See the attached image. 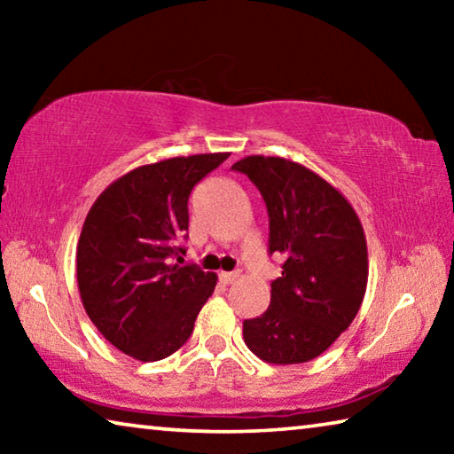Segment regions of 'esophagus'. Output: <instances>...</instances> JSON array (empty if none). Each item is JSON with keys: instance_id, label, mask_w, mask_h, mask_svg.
<instances>
[{"instance_id": "esophagus-1", "label": "esophagus", "mask_w": 454, "mask_h": 454, "mask_svg": "<svg viewBox=\"0 0 454 454\" xmlns=\"http://www.w3.org/2000/svg\"><path fill=\"white\" fill-rule=\"evenodd\" d=\"M238 272H220V282H224V284H234L236 280H238Z\"/></svg>"}]
</instances>
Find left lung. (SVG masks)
<instances>
[{"label": "left lung", "instance_id": "left-lung-1", "mask_svg": "<svg viewBox=\"0 0 454 454\" xmlns=\"http://www.w3.org/2000/svg\"><path fill=\"white\" fill-rule=\"evenodd\" d=\"M232 170L260 190L268 252L284 258L270 306L244 320V342L270 364L320 356L355 320L368 280L364 230L340 192L286 158L248 156Z\"/></svg>", "mask_w": 454, "mask_h": 454}]
</instances>
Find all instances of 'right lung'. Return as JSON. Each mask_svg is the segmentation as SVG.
Segmentation results:
<instances>
[{
  "label": "right lung",
  "mask_w": 454,
  "mask_h": 454,
  "mask_svg": "<svg viewBox=\"0 0 454 454\" xmlns=\"http://www.w3.org/2000/svg\"><path fill=\"white\" fill-rule=\"evenodd\" d=\"M230 153H198L140 166L110 184L83 222L75 270L90 320L142 363L188 340L216 274L170 264L188 230V198Z\"/></svg>",
  "instance_id": "right-lung-1"
}]
</instances>
